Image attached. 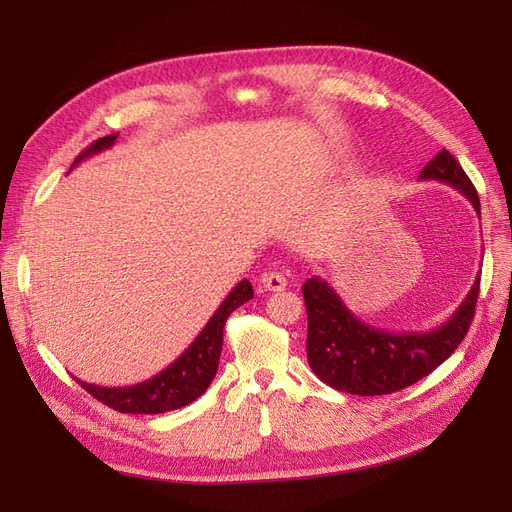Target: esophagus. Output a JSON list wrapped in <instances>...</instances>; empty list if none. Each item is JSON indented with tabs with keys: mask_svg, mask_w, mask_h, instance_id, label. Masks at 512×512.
I'll return each mask as SVG.
<instances>
[{
	"mask_svg": "<svg viewBox=\"0 0 512 512\" xmlns=\"http://www.w3.org/2000/svg\"><path fill=\"white\" fill-rule=\"evenodd\" d=\"M260 284L267 292H282V290H286L288 282L280 271H269V273H262Z\"/></svg>",
	"mask_w": 512,
	"mask_h": 512,
	"instance_id": "34e87169",
	"label": "esophagus"
}]
</instances>
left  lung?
I'll return each instance as SVG.
<instances>
[{
	"label": "left lung",
	"instance_id": "left-lung-1",
	"mask_svg": "<svg viewBox=\"0 0 512 512\" xmlns=\"http://www.w3.org/2000/svg\"><path fill=\"white\" fill-rule=\"evenodd\" d=\"M418 179L442 181L466 196L480 218V200L468 175L451 151L429 160ZM480 275L455 314L425 333H393L376 329L352 314L322 277L303 284L307 307V363L333 389L352 395H389L429 376L466 337L474 318Z\"/></svg>",
	"mask_w": 512,
	"mask_h": 512
}]
</instances>
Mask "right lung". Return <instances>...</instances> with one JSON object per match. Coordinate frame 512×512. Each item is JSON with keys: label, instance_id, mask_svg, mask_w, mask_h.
<instances>
[{"label": "right lung", "instance_id": "obj_1", "mask_svg": "<svg viewBox=\"0 0 512 512\" xmlns=\"http://www.w3.org/2000/svg\"><path fill=\"white\" fill-rule=\"evenodd\" d=\"M117 136L119 134L98 138L94 145L87 147L81 156L74 160L72 168L104 149H111L117 141ZM252 297L254 290L250 280H241L230 290L222 305L215 309V314L209 318L203 331H200L194 342L183 350L179 359L149 380L132 386H100L83 382L79 378H76V382H79L87 393L102 401L104 406L113 408L121 414H162L168 410L188 406L209 389V384L213 382L215 374H218L224 344V324L228 316Z\"/></svg>", "mask_w": 512, "mask_h": 512}]
</instances>
